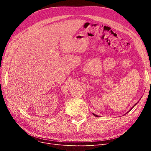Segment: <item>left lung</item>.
Returning <instances> with one entry per match:
<instances>
[{
  "label": "left lung",
  "instance_id": "left-lung-1",
  "mask_svg": "<svg viewBox=\"0 0 151 151\" xmlns=\"http://www.w3.org/2000/svg\"><path fill=\"white\" fill-rule=\"evenodd\" d=\"M137 105V104H135V105H134V106H133V107H134V106H135V105ZM132 108H131V109H132ZM131 109H130V110H131ZM129 112H127V113H129ZM127 113H126V114H127ZM93 114V115H94V116H96V117H99V116H97V115H96V114Z\"/></svg>",
  "mask_w": 151,
  "mask_h": 151
}]
</instances>
